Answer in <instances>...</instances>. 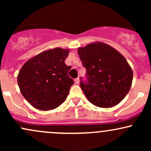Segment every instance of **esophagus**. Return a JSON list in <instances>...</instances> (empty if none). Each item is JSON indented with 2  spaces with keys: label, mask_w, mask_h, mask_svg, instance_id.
Returning <instances> with one entry per match:
<instances>
[{
  "label": "esophagus",
  "mask_w": 151,
  "mask_h": 151,
  "mask_svg": "<svg viewBox=\"0 0 151 151\" xmlns=\"http://www.w3.org/2000/svg\"><path fill=\"white\" fill-rule=\"evenodd\" d=\"M74 82L76 84H78L79 83V78H77V79H74Z\"/></svg>",
  "instance_id": "1"
}]
</instances>
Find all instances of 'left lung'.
<instances>
[{"label": "left lung", "mask_w": 151, "mask_h": 151, "mask_svg": "<svg viewBox=\"0 0 151 151\" xmlns=\"http://www.w3.org/2000/svg\"><path fill=\"white\" fill-rule=\"evenodd\" d=\"M78 54L86 69L80 86L87 99L96 106L117 105L129 93L133 71L117 50L103 42L79 47Z\"/></svg>", "instance_id": "1"}]
</instances>
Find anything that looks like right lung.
<instances>
[{"instance_id":"right-lung-1","label":"right lung","mask_w":151,"mask_h":151,"mask_svg":"<svg viewBox=\"0 0 151 151\" xmlns=\"http://www.w3.org/2000/svg\"><path fill=\"white\" fill-rule=\"evenodd\" d=\"M69 50L55 48L36 55L22 66L18 76L22 96L35 108L51 110L67 97L74 81L66 65Z\"/></svg>"}]
</instances>
